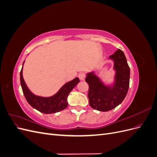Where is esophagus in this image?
<instances>
[{"mask_svg":"<svg viewBox=\"0 0 157 157\" xmlns=\"http://www.w3.org/2000/svg\"><path fill=\"white\" fill-rule=\"evenodd\" d=\"M78 78L81 80H84L85 78H86V75H85L84 73H80L78 74Z\"/></svg>","mask_w":157,"mask_h":157,"instance_id":"esophagus-1","label":"esophagus"}]
</instances>
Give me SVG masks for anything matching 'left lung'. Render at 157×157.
I'll return each mask as SVG.
<instances>
[{
    "label": "left lung",
    "mask_w": 157,
    "mask_h": 157,
    "mask_svg": "<svg viewBox=\"0 0 157 157\" xmlns=\"http://www.w3.org/2000/svg\"><path fill=\"white\" fill-rule=\"evenodd\" d=\"M109 58L113 59L116 71L113 87L105 86L94 73H88L85 79L89 85L88 96L90 107L103 112L115 109L122 102L130 84V67L123 52L118 49Z\"/></svg>",
    "instance_id": "left-lung-1"
}]
</instances>
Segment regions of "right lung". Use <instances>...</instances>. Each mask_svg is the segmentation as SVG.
Returning <instances> with one entry per match:
<instances>
[{
	"label": "right lung",
	"mask_w": 157,
	"mask_h": 157,
	"mask_svg": "<svg viewBox=\"0 0 157 157\" xmlns=\"http://www.w3.org/2000/svg\"><path fill=\"white\" fill-rule=\"evenodd\" d=\"M25 61H23L24 63ZM23 67L20 72V82L23 95L29 105L42 113L52 114L63 110L68 105L67 97L75 86L80 80L75 78L71 81L65 84L54 96L49 98H43L33 94L28 89L22 75Z\"/></svg>",
	"instance_id": "obj_1"
}]
</instances>
